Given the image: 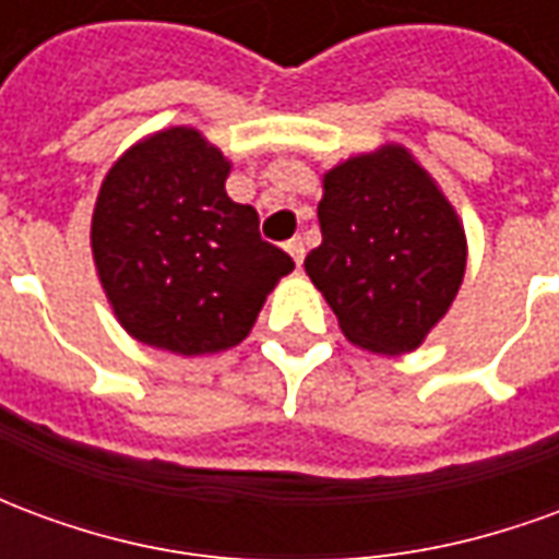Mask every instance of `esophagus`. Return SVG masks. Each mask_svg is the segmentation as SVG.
Returning a JSON list of instances; mask_svg holds the SVG:
<instances>
[{
  "label": "esophagus",
  "instance_id": "obj_1",
  "mask_svg": "<svg viewBox=\"0 0 559 559\" xmlns=\"http://www.w3.org/2000/svg\"><path fill=\"white\" fill-rule=\"evenodd\" d=\"M284 248H287V254L296 260V266H302V260H305V242H302V239L296 236V239H290V242L284 245Z\"/></svg>",
  "mask_w": 559,
  "mask_h": 559
}]
</instances>
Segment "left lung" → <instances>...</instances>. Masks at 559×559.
Returning a JSON list of instances; mask_svg holds the SVG:
<instances>
[{
  "instance_id": "8db88e82",
  "label": "left lung",
  "mask_w": 559,
  "mask_h": 559,
  "mask_svg": "<svg viewBox=\"0 0 559 559\" xmlns=\"http://www.w3.org/2000/svg\"><path fill=\"white\" fill-rule=\"evenodd\" d=\"M323 242L305 272L356 347L401 356L455 302L467 236L452 203L399 143L347 158L323 176Z\"/></svg>"
}]
</instances>
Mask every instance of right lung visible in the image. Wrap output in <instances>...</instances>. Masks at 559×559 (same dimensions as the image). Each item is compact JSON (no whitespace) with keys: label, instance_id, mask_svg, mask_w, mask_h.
Instances as JSON below:
<instances>
[{"label":"right lung","instance_id":"right-lung-1","mask_svg":"<svg viewBox=\"0 0 559 559\" xmlns=\"http://www.w3.org/2000/svg\"><path fill=\"white\" fill-rule=\"evenodd\" d=\"M227 176L230 160L188 126L140 140L104 176L92 257L131 338L179 356L230 350L293 272L254 209L227 197Z\"/></svg>","mask_w":559,"mask_h":559}]
</instances>
